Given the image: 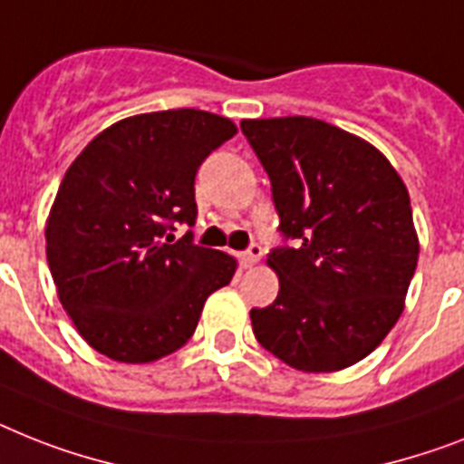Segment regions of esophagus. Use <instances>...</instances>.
<instances>
[{
    "label": "esophagus",
    "instance_id": "obj_1",
    "mask_svg": "<svg viewBox=\"0 0 464 464\" xmlns=\"http://www.w3.org/2000/svg\"><path fill=\"white\" fill-rule=\"evenodd\" d=\"M260 256H263V248H260L258 244H251V246H248L246 251L241 254V263H244L246 267H251V266H256V263H258Z\"/></svg>",
    "mask_w": 464,
    "mask_h": 464
}]
</instances>
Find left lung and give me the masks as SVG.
<instances>
[{
    "instance_id": "8db88e82",
    "label": "left lung",
    "mask_w": 464,
    "mask_h": 464,
    "mask_svg": "<svg viewBox=\"0 0 464 464\" xmlns=\"http://www.w3.org/2000/svg\"><path fill=\"white\" fill-rule=\"evenodd\" d=\"M241 132L270 178L286 241L267 254L279 294L251 310L256 339L304 372L355 365L392 332L415 275L403 179L372 144L317 118L241 121Z\"/></svg>"
}]
</instances>
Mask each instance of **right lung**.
I'll return each mask as SVG.
<instances>
[{"instance_id": "obj_1", "label": "right lung", "mask_w": 464, "mask_h": 464, "mask_svg": "<svg viewBox=\"0 0 464 464\" xmlns=\"http://www.w3.org/2000/svg\"><path fill=\"white\" fill-rule=\"evenodd\" d=\"M235 122L197 109L111 125L72 160L47 220V260L63 310L94 351L151 362L189 342L206 298L237 260L197 246L198 166L235 137Z\"/></svg>"}]
</instances>
